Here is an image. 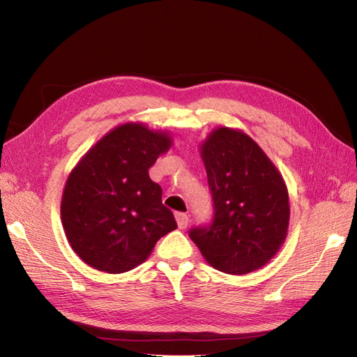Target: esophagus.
<instances>
[{"mask_svg": "<svg viewBox=\"0 0 357 357\" xmlns=\"http://www.w3.org/2000/svg\"><path fill=\"white\" fill-rule=\"evenodd\" d=\"M174 218H176V224H178V227H179L181 230L187 229V225H188V216H187L185 213H176V215H174Z\"/></svg>", "mask_w": 357, "mask_h": 357, "instance_id": "34e87169", "label": "esophagus"}]
</instances>
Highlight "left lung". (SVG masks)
I'll return each instance as SVG.
<instances>
[{
	"instance_id": "8db88e82",
	"label": "left lung",
	"mask_w": 357,
	"mask_h": 357,
	"mask_svg": "<svg viewBox=\"0 0 357 357\" xmlns=\"http://www.w3.org/2000/svg\"><path fill=\"white\" fill-rule=\"evenodd\" d=\"M215 219L190 239L211 267L247 275L273 259L287 239L290 202L282 174L239 128L216 127L199 144Z\"/></svg>"
}]
</instances>
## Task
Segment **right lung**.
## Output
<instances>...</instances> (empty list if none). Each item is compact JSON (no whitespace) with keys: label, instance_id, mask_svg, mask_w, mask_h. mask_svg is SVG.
<instances>
[{"label":"right lung","instance_id":"1","mask_svg":"<svg viewBox=\"0 0 357 357\" xmlns=\"http://www.w3.org/2000/svg\"><path fill=\"white\" fill-rule=\"evenodd\" d=\"M173 146L167 130L128 121L87 150L66 181L61 222L72 250L90 267L126 273L176 229L149 169Z\"/></svg>","mask_w":357,"mask_h":357}]
</instances>
